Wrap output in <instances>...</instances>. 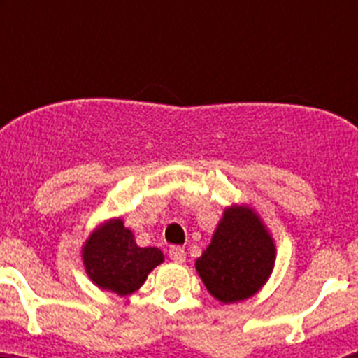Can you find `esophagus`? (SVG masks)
Wrapping results in <instances>:
<instances>
[{"instance_id": "esophagus-1", "label": "esophagus", "mask_w": 358, "mask_h": 358, "mask_svg": "<svg viewBox=\"0 0 358 358\" xmlns=\"http://www.w3.org/2000/svg\"><path fill=\"white\" fill-rule=\"evenodd\" d=\"M169 258H171L173 262H176V263H183V262H185V258H187L185 249L180 248V246L169 248Z\"/></svg>"}]
</instances>
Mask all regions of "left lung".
<instances>
[{"label": "left lung", "mask_w": 358, "mask_h": 358, "mask_svg": "<svg viewBox=\"0 0 358 358\" xmlns=\"http://www.w3.org/2000/svg\"><path fill=\"white\" fill-rule=\"evenodd\" d=\"M275 248L258 216L248 208H230L196 262L202 282L223 303L255 294L272 273Z\"/></svg>", "instance_id": "left-lung-1"}]
</instances>
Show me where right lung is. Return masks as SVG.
<instances>
[{
	"label": "right lung",
	"instance_id": "obj_1",
	"mask_svg": "<svg viewBox=\"0 0 358 358\" xmlns=\"http://www.w3.org/2000/svg\"><path fill=\"white\" fill-rule=\"evenodd\" d=\"M157 248H138L131 230L112 220L90 236L83 248V262L90 279L119 296L131 294L145 282L150 270L162 263Z\"/></svg>",
	"mask_w": 358,
	"mask_h": 358
}]
</instances>
